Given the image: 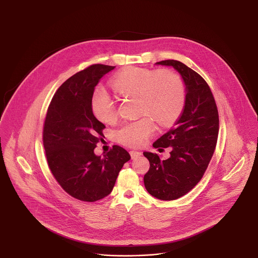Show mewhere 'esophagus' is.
<instances>
[{"mask_svg":"<svg viewBox=\"0 0 258 258\" xmlns=\"http://www.w3.org/2000/svg\"><path fill=\"white\" fill-rule=\"evenodd\" d=\"M130 154H131V157H132L133 160H135V159L139 158V157L142 155V153L139 152V151H131Z\"/></svg>","mask_w":258,"mask_h":258,"instance_id":"obj_1","label":"esophagus"}]
</instances>
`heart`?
Listing matches in <instances>:
<instances>
[{"mask_svg":"<svg viewBox=\"0 0 258 258\" xmlns=\"http://www.w3.org/2000/svg\"><path fill=\"white\" fill-rule=\"evenodd\" d=\"M112 87L121 97L138 98V113L144 115L123 123L116 132L117 140L130 147L147 143L155 132L152 118L160 126H168L184 109V82L178 74L167 70L127 68L113 78ZM92 111L98 121L112 123L117 116L116 101L105 90L98 89L92 98Z\"/></svg>","mask_w":258,"mask_h":258,"instance_id":"1","label":"heart"}]
</instances>
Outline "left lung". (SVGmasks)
Wrapping results in <instances>:
<instances>
[{"label":"left lung","instance_id":"left-lung-1","mask_svg":"<svg viewBox=\"0 0 258 258\" xmlns=\"http://www.w3.org/2000/svg\"><path fill=\"white\" fill-rule=\"evenodd\" d=\"M156 64L174 68L185 86L184 110L169 132L154 148H170V157L144 152L150 169L144 175L148 192L160 200H174L191 190L201 180L215 152L219 135V112L207 82L184 63L175 60Z\"/></svg>","mask_w":258,"mask_h":258}]
</instances>
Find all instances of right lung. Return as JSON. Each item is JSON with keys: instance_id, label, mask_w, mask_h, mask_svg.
Masks as SVG:
<instances>
[{"instance_id": "add662e5", "label": "right lung", "mask_w": 258, "mask_h": 258, "mask_svg": "<svg viewBox=\"0 0 258 258\" xmlns=\"http://www.w3.org/2000/svg\"><path fill=\"white\" fill-rule=\"evenodd\" d=\"M115 67L93 64L61 84L50 102L43 127V146L50 170L62 189L86 202L110 195L119 172L131 160L114 145L102 157L94 153L105 125L92 111L95 87Z\"/></svg>"}]
</instances>
